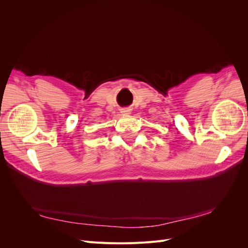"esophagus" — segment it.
<instances>
[{"label":"esophagus","mask_w":248,"mask_h":248,"mask_svg":"<svg viewBox=\"0 0 248 248\" xmlns=\"http://www.w3.org/2000/svg\"><path fill=\"white\" fill-rule=\"evenodd\" d=\"M122 112H123V115H128V114H130V109L124 108V109H122Z\"/></svg>","instance_id":"obj_1"}]
</instances>
